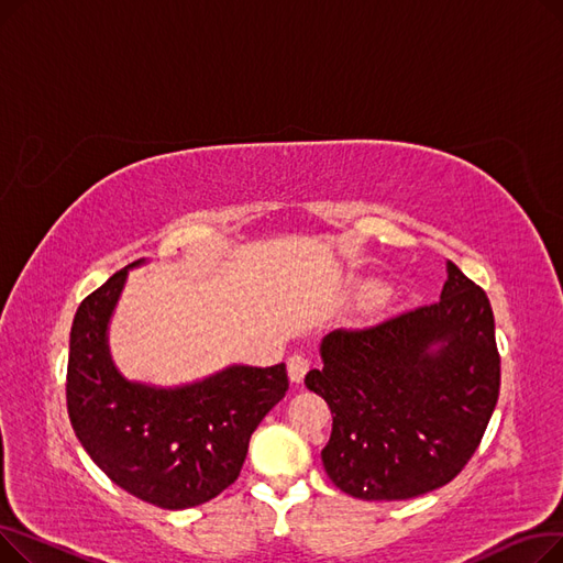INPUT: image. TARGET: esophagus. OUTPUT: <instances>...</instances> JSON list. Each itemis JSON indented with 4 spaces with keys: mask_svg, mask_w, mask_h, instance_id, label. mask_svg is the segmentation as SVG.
Returning <instances> with one entry per match:
<instances>
[{
    "mask_svg": "<svg viewBox=\"0 0 563 563\" xmlns=\"http://www.w3.org/2000/svg\"><path fill=\"white\" fill-rule=\"evenodd\" d=\"M308 369H310V363L303 353H291V356L287 358V374H289L291 383H301L306 378Z\"/></svg>",
    "mask_w": 563,
    "mask_h": 563,
    "instance_id": "34e87169",
    "label": "esophagus"
}]
</instances>
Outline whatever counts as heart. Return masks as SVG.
<instances>
[{"label":"heart","mask_w":563,"mask_h":563,"mask_svg":"<svg viewBox=\"0 0 563 563\" xmlns=\"http://www.w3.org/2000/svg\"><path fill=\"white\" fill-rule=\"evenodd\" d=\"M363 297H365L367 301H374V299H378V297H380V285H376V283H372V285H365V287H363Z\"/></svg>","instance_id":"b5f03b06"}]
</instances>
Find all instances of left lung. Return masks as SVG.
I'll use <instances>...</instances> for the list:
<instances>
[{"mask_svg":"<svg viewBox=\"0 0 563 563\" xmlns=\"http://www.w3.org/2000/svg\"><path fill=\"white\" fill-rule=\"evenodd\" d=\"M308 390L333 412L321 461L361 499H410L450 484L479 448L499 395L486 291L454 262L440 301L321 340Z\"/></svg>","mask_w":563,"mask_h":563,"instance_id":"obj_1","label":"left lung"}]
</instances>
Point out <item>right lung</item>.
<instances>
[{
	"mask_svg": "<svg viewBox=\"0 0 563 563\" xmlns=\"http://www.w3.org/2000/svg\"><path fill=\"white\" fill-rule=\"evenodd\" d=\"M81 301L70 329L68 416L81 448L130 495L162 509L198 507L240 477L249 440L287 393L285 365H230L187 386L125 378L111 361L109 321L128 274Z\"/></svg>",
	"mask_w": 563,
	"mask_h": 563,
	"instance_id": "right-lung-1",
	"label": "right lung"
}]
</instances>
